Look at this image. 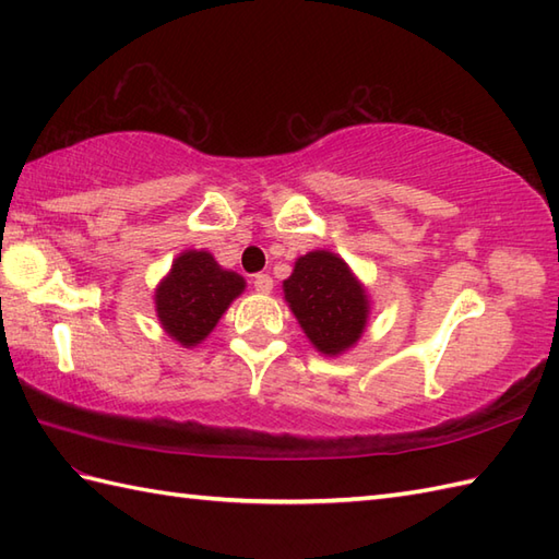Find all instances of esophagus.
<instances>
[{
  "label": "esophagus",
  "mask_w": 559,
  "mask_h": 559,
  "mask_svg": "<svg viewBox=\"0 0 559 559\" xmlns=\"http://www.w3.org/2000/svg\"><path fill=\"white\" fill-rule=\"evenodd\" d=\"M254 290L261 295H269L273 290V278L269 273H257L254 276Z\"/></svg>",
  "instance_id": "34e87169"
}]
</instances>
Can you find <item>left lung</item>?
Wrapping results in <instances>:
<instances>
[{
  "label": "left lung",
  "instance_id": "left-lung-1",
  "mask_svg": "<svg viewBox=\"0 0 559 559\" xmlns=\"http://www.w3.org/2000/svg\"><path fill=\"white\" fill-rule=\"evenodd\" d=\"M283 298L305 336L329 358H338L360 341L372 312L365 283L346 259L329 249L295 259L293 273L283 281Z\"/></svg>",
  "mask_w": 559,
  "mask_h": 559
}]
</instances>
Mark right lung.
<instances>
[{
	"mask_svg": "<svg viewBox=\"0 0 559 559\" xmlns=\"http://www.w3.org/2000/svg\"><path fill=\"white\" fill-rule=\"evenodd\" d=\"M245 288L240 273L223 269L206 249H185L153 293L156 317L175 343L194 348L209 338Z\"/></svg>",
	"mask_w": 559,
	"mask_h": 559,
	"instance_id": "obj_1",
	"label": "right lung"
}]
</instances>
